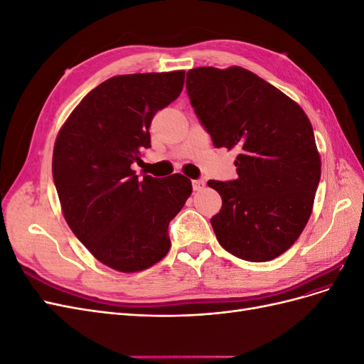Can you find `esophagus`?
Segmentation results:
<instances>
[{"mask_svg": "<svg viewBox=\"0 0 364 364\" xmlns=\"http://www.w3.org/2000/svg\"><path fill=\"white\" fill-rule=\"evenodd\" d=\"M203 186H205V181H203V179H196V181H193V190H194V191L203 190Z\"/></svg>", "mask_w": 364, "mask_h": 364, "instance_id": "obj_1", "label": "esophagus"}]
</instances>
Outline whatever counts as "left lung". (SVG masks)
Instances as JSON below:
<instances>
[{
  "mask_svg": "<svg viewBox=\"0 0 364 364\" xmlns=\"http://www.w3.org/2000/svg\"><path fill=\"white\" fill-rule=\"evenodd\" d=\"M186 92L220 149H235V181H209L222 196L211 218L220 246L262 262L299 238L321 181V156L302 107L241 67H200L186 74Z\"/></svg>",
  "mask_w": 364,
  "mask_h": 364,
  "instance_id": "left-lung-1",
  "label": "left lung"
}]
</instances>
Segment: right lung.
Segmentation results:
<instances>
[{"label":"right lung","instance_id":"obj_1","mask_svg":"<svg viewBox=\"0 0 364 364\" xmlns=\"http://www.w3.org/2000/svg\"><path fill=\"white\" fill-rule=\"evenodd\" d=\"M185 71L115 75L65 121L53 150V179L68 226L105 266L141 272L171 246L168 223L188 199L191 181L144 174L130 165L150 147V124L179 97Z\"/></svg>","mask_w":364,"mask_h":364}]
</instances>
